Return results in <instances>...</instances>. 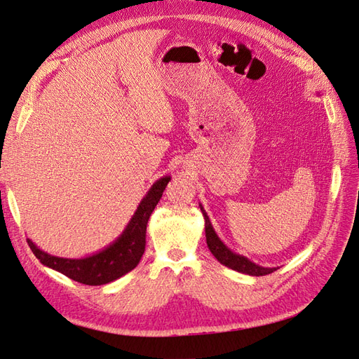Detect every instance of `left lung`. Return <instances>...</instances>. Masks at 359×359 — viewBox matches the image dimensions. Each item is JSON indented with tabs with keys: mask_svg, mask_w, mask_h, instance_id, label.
<instances>
[{
	"mask_svg": "<svg viewBox=\"0 0 359 359\" xmlns=\"http://www.w3.org/2000/svg\"><path fill=\"white\" fill-rule=\"evenodd\" d=\"M199 206H201V211H202L203 219H205L206 244H208L210 252L214 255V257L219 260L222 265L231 268L233 271H238V273L248 274V276H256V277L266 276V274H271V273H274V271H277V268L260 266V265L252 262V260L247 259L245 256L233 253L232 250L220 240L219 235L215 233L214 227H212V224L210 222V217H208V214L205 212L203 206L202 205H199Z\"/></svg>",
	"mask_w": 359,
	"mask_h": 359,
	"instance_id": "left-lung-1",
	"label": "left lung"
}]
</instances>
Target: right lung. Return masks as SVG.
<instances>
[{"instance_id": "right-lung-1", "label": "right lung", "mask_w": 359, "mask_h": 359, "mask_svg": "<svg viewBox=\"0 0 359 359\" xmlns=\"http://www.w3.org/2000/svg\"><path fill=\"white\" fill-rule=\"evenodd\" d=\"M169 181L170 177L166 175L151 186L123 233L112 244L104 247L102 252L81 259L58 257L43 252L34 243L28 240L31 252L36 255L43 265L58 271V273L78 281V283L88 286L111 283V281L123 277L137 266L145 252V236L149 215L153 214Z\"/></svg>"}]
</instances>
